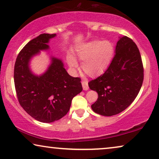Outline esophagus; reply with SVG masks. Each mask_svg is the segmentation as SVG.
Wrapping results in <instances>:
<instances>
[{"instance_id":"esophagus-1","label":"esophagus","mask_w":159,"mask_h":159,"mask_svg":"<svg viewBox=\"0 0 159 159\" xmlns=\"http://www.w3.org/2000/svg\"><path fill=\"white\" fill-rule=\"evenodd\" d=\"M82 88H83L84 90H88L89 89V86H88V82L87 80H84V81L82 82Z\"/></svg>"}]
</instances>
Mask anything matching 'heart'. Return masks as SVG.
<instances>
[{"label": "heart", "mask_w": 159, "mask_h": 159, "mask_svg": "<svg viewBox=\"0 0 159 159\" xmlns=\"http://www.w3.org/2000/svg\"><path fill=\"white\" fill-rule=\"evenodd\" d=\"M114 53V46L109 40H94L80 46L77 51L80 60L82 61V68L87 75L95 77L106 70ZM69 66L76 70L77 61L73 56H67Z\"/></svg>", "instance_id": "b5f03b06"}]
</instances>
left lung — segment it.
I'll use <instances>...</instances> for the list:
<instances>
[{
    "instance_id": "1",
    "label": "left lung",
    "mask_w": 159,
    "mask_h": 159,
    "mask_svg": "<svg viewBox=\"0 0 159 159\" xmlns=\"http://www.w3.org/2000/svg\"><path fill=\"white\" fill-rule=\"evenodd\" d=\"M144 79L142 58L137 45L131 38L119 39L116 53L103 75L88 82L98 94L91 106L93 111L110 116L125 110L135 99Z\"/></svg>"
}]
</instances>
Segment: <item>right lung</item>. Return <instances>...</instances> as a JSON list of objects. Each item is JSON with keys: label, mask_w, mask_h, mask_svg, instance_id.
<instances>
[{"label": "right lung", "mask_w": 159, "mask_h": 159, "mask_svg": "<svg viewBox=\"0 0 159 159\" xmlns=\"http://www.w3.org/2000/svg\"><path fill=\"white\" fill-rule=\"evenodd\" d=\"M56 34H41L21 50L14 66V79L16 96L24 110L41 122L50 123L64 116L73 98L82 92L80 77L67 73L58 58H52L46 72L35 76L29 68L31 57L40 50L48 48L47 43Z\"/></svg>", "instance_id": "1"}]
</instances>
